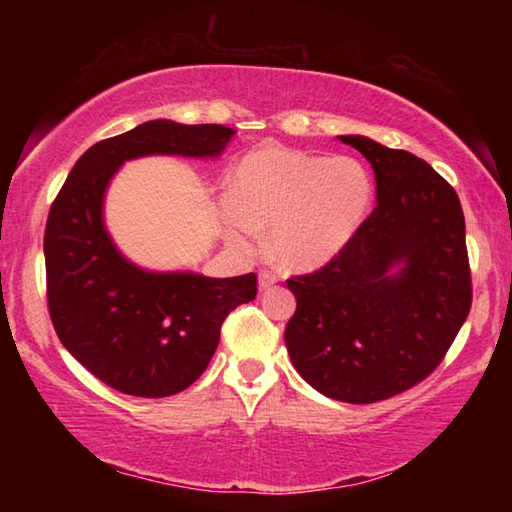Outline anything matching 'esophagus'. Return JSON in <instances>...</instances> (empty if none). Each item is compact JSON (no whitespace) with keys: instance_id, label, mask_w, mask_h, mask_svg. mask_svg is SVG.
Returning <instances> with one entry per match:
<instances>
[{"instance_id":"34e87169","label":"esophagus","mask_w":512,"mask_h":512,"mask_svg":"<svg viewBox=\"0 0 512 512\" xmlns=\"http://www.w3.org/2000/svg\"><path fill=\"white\" fill-rule=\"evenodd\" d=\"M277 280H280V275H277V273H273V271H259V289H262V291L271 289Z\"/></svg>"}]
</instances>
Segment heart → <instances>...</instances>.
<instances>
[{
  "instance_id": "heart-1",
  "label": "heart",
  "mask_w": 512,
  "mask_h": 512,
  "mask_svg": "<svg viewBox=\"0 0 512 512\" xmlns=\"http://www.w3.org/2000/svg\"><path fill=\"white\" fill-rule=\"evenodd\" d=\"M372 201L375 183L361 160L264 144L232 169L221 221L239 248L271 230V248L282 264L314 268L350 244Z\"/></svg>"
}]
</instances>
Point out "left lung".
Listing matches in <instances>:
<instances>
[{"mask_svg":"<svg viewBox=\"0 0 512 512\" xmlns=\"http://www.w3.org/2000/svg\"><path fill=\"white\" fill-rule=\"evenodd\" d=\"M372 164L377 207L339 255L289 277L291 363L332 400L372 404L429 377L472 307L454 187L418 155L341 135Z\"/></svg>","mask_w":512,"mask_h":512,"instance_id":"8db88e82","label":"left lung"}]
</instances>
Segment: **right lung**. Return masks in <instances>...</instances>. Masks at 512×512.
Here are the masks:
<instances>
[{"mask_svg": "<svg viewBox=\"0 0 512 512\" xmlns=\"http://www.w3.org/2000/svg\"><path fill=\"white\" fill-rule=\"evenodd\" d=\"M235 131L155 119L90 146L49 210L47 305L60 343L119 393L169 397L203 375L232 309L257 296V275L153 273L119 253L103 198L126 160L144 155L216 158Z\"/></svg>", "mask_w": 512, "mask_h": 512, "instance_id": "right-lung-1", "label": "right lung"}]
</instances>
